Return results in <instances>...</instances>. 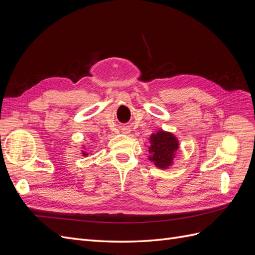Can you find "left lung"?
Segmentation results:
<instances>
[{
	"label": "left lung",
	"mask_w": 255,
	"mask_h": 255,
	"mask_svg": "<svg viewBox=\"0 0 255 255\" xmlns=\"http://www.w3.org/2000/svg\"><path fill=\"white\" fill-rule=\"evenodd\" d=\"M152 145L149 148L151 154L150 159L159 168H167L172 163L173 154L177 150V140L170 134L159 130L155 135L151 136Z\"/></svg>",
	"instance_id": "left-lung-1"
}]
</instances>
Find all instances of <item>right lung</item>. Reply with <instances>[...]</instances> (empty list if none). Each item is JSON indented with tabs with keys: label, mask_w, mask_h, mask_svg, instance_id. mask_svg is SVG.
<instances>
[{
	"label": "right lung",
	"mask_w": 255,
	"mask_h": 255,
	"mask_svg": "<svg viewBox=\"0 0 255 255\" xmlns=\"http://www.w3.org/2000/svg\"><path fill=\"white\" fill-rule=\"evenodd\" d=\"M84 155H85V154H84Z\"/></svg>",
	"instance_id": "1"
}]
</instances>
